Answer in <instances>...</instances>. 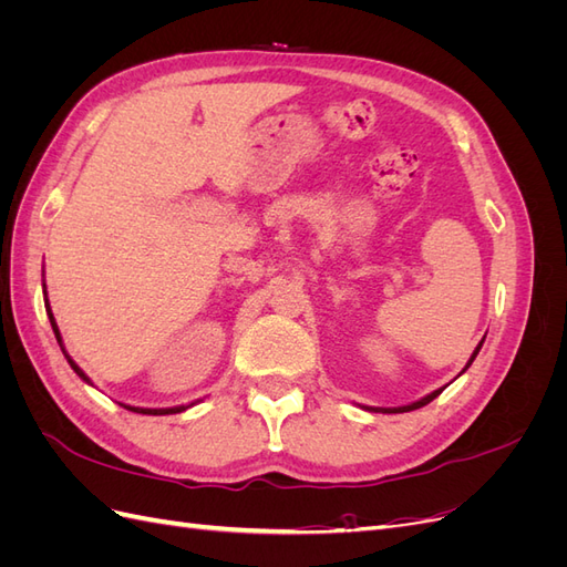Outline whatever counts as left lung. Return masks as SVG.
Here are the masks:
<instances>
[{
  "label": "left lung",
  "instance_id": "left-lung-1",
  "mask_svg": "<svg viewBox=\"0 0 567 567\" xmlns=\"http://www.w3.org/2000/svg\"><path fill=\"white\" fill-rule=\"evenodd\" d=\"M483 342H485V338L483 340H480L477 342V348L473 350V354H471V359H468V364H466V369L473 364V359L477 357V352H480V348H483ZM466 369H463V371H466ZM461 371V373H463ZM458 373V375H461ZM444 388H440V390H435V392H431V394H425V398H421L419 402H411V404H406V406H392V409H379V406H364V409H369V411H383V414H404V411H414V409H421V406H425V404H431L435 398H437V394L442 392Z\"/></svg>",
  "mask_w": 567,
  "mask_h": 567
}]
</instances>
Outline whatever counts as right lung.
Returning <instances> with one entry per match:
<instances>
[{
    "label": "right lung",
    "instance_id": "obj_1",
    "mask_svg": "<svg viewBox=\"0 0 567 567\" xmlns=\"http://www.w3.org/2000/svg\"><path fill=\"white\" fill-rule=\"evenodd\" d=\"M47 315H49V321H51V329H54V336H56V340H59V346H61V350H63V354H65V359H68V364H71V369L80 375V379L84 381V383H90L92 385V381L87 379V373H84L73 359H71V354L65 352V348H63V340H61V333H59V326H56V319H54V315H51V307H49V302H47ZM120 406H125V409H130V411H136V414H148V416H165V414H179V411H184V409H188V406H169V409H142V406H130V404H123L120 402Z\"/></svg>",
    "mask_w": 567,
    "mask_h": 567
}]
</instances>
